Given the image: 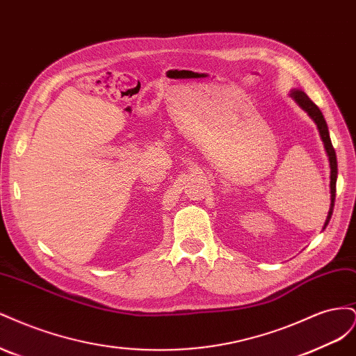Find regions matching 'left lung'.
<instances>
[{"label": "left lung", "mask_w": 356, "mask_h": 356, "mask_svg": "<svg viewBox=\"0 0 356 356\" xmlns=\"http://www.w3.org/2000/svg\"><path fill=\"white\" fill-rule=\"evenodd\" d=\"M289 96L293 98L298 106H301V110H305L309 117L312 118V120L315 122V124L318 126V131H319V135H321V139L322 143H324V147H325V152H327V156H328V160H330V169H331V175H330V191H331V207H330V211H328V215H327V220H325V224H324V229L327 227V224L330 222V218L332 215V209H334V200H336V182H337V157H336V152H334V147L331 144V139H330V132H328V126H327V122L324 115H322L321 110L316 106L315 102H312V99L309 98V96L303 92V90H298V89H294L289 92Z\"/></svg>", "instance_id": "left-lung-1"}]
</instances>
